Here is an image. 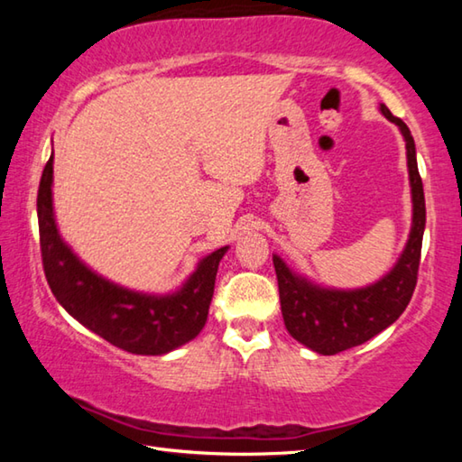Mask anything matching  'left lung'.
<instances>
[{
	"label": "left lung",
	"instance_id": "obj_1",
	"mask_svg": "<svg viewBox=\"0 0 462 462\" xmlns=\"http://www.w3.org/2000/svg\"><path fill=\"white\" fill-rule=\"evenodd\" d=\"M381 112L387 120L400 126L405 138L413 199L410 240L393 271L365 289L336 291V289H319L308 283L306 279L289 271L279 256H273L287 332L297 342L306 344L319 355H338L385 330L408 308L418 283L421 238H424L426 226V199L416 161V144L403 120L395 118L383 104Z\"/></svg>",
	"mask_w": 462,
	"mask_h": 462
}]
</instances>
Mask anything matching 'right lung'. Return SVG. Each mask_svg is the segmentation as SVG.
<instances>
[{"label": "right lung", "instance_id": "obj_1", "mask_svg": "<svg viewBox=\"0 0 462 462\" xmlns=\"http://www.w3.org/2000/svg\"><path fill=\"white\" fill-rule=\"evenodd\" d=\"M52 154L42 171L36 209L46 281L57 301L91 332L132 355H165L206 326L216 273L228 246L206 256L173 295L156 297L97 277L60 240L52 216Z\"/></svg>", "mask_w": 462, "mask_h": 462}]
</instances>
